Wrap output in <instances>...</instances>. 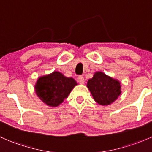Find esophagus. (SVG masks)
<instances>
[{
  "label": "esophagus",
  "mask_w": 152,
  "mask_h": 152,
  "mask_svg": "<svg viewBox=\"0 0 152 152\" xmlns=\"http://www.w3.org/2000/svg\"><path fill=\"white\" fill-rule=\"evenodd\" d=\"M78 81L80 83V84H84V78L82 76H79L77 78Z\"/></svg>",
  "instance_id": "obj_1"
}]
</instances>
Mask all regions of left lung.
I'll return each mask as SVG.
<instances>
[{
    "instance_id": "1",
    "label": "left lung",
    "mask_w": 152,
    "mask_h": 152,
    "mask_svg": "<svg viewBox=\"0 0 152 152\" xmlns=\"http://www.w3.org/2000/svg\"><path fill=\"white\" fill-rule=\"evenodd\" d=\"M95 101L102 105H107L118 99L121 94L120 82L104 73L96 72L87 83Z\"/></svg>"
}]
</instances>
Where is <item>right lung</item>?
Wrapping results in <instances>:
<instances>
[{
  "mask_svg": "<svg viewBox=\"0 0 152 152\" xmlns=\"http://www.w3.org/2000/svg\"><path fill=\"white\" fill-rule=\"evenodd\" d=\"M76 84L72 78L65 77L61 73L54 71L37 80L35 91L39 99L48 105L57 107L67 98Z\"/></svg>",
  "mask_w": 152,
  "mask_h": 152,
  "instance_id": "right-lung-1",
  "label": "right lung"
}]
</instances>
